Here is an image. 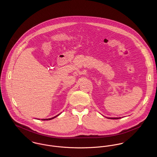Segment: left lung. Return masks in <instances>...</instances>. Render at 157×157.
Masks as SVG:
<instances>
[{"label": "left lung", "instance_id": "obj_1", "mask_svg": "<svg viewBox=\"0 0 157 157\" xmlns=\"http://www.w3.org/2000/svg\"><path fill=\"white\" fill-rule=\"evenodd\" d=\"M111 118V119H118V118Z\"/></svg>", "mask_w": 157, "mask_h": 157}]
</instances>
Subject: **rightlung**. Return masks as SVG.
<instances>
[{
	"label": "right lung",
	"instance_id": "1",
	"mask_svg": "<svg viewBox=\"0 0 157 157\" xmlns=\"http://www.w3.org/2000/svg\"><path fill=\"white\" fill-rule=\"evenodd\" d=\"M58 115H57V116H56V117H52V118H48V119H42V120H52V119H53V118H54L55 117H57Z\"/></svg>",
	"mask_w": 157,
	"mask_h": 157
}]
</instances>
